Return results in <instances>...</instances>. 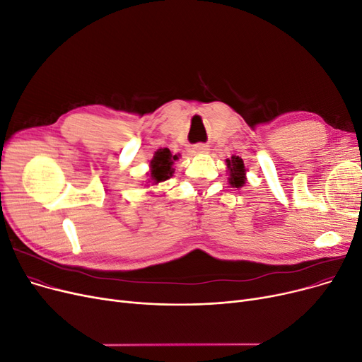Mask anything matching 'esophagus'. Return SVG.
Wrapping results in <instances>:
<instances>
[{"label": "esophagus", "instance_id": "esophagus-1", "mask_svg": "<svg viewBox=\"0 0 362 362\" xmlns=\"http://www.w3.org/2000/svg\"><path fill=\"white\" fill-rule=\"evenodd\" d=\"M209 150V146L208 144H203V143H199L196 146H193V153L196 154H202V153H208Z\"/></svg>", "mask_w": 362, "mask_h": 362}]
</instances>
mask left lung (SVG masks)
I'll return each mask as SVG.
<instances>
[{"label": "left lung", "mask_w": 362, "mask_h": 362, "mask_svg": "<svg viewBox=\"0 0 362 362\" xmlns=\"http://www.w3.org/2000/svg\"><path fill=\"white\" fill-rule=\"evenodd\" d=\"M227 165L230 168V175H231L230 182H231V185L242 187L245 184V181H246V178H245V172L246 170H245L243 160L240 159L238 156H233L231 160L230 159L227 160Z\"/></svg>", "instance_id": "left-lung-1"}]
</instances>
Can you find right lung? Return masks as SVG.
<instances>
[{"mask_svg": "<svg viewBox=\"0 0 362 362\" xmlns=\"http://www.w3.org/2000/svg\"><path fill=\"white\" fill-rule=\"evenodd\" d=\"M178 158L174 156L168 148H160L154 153V158L150 162L151 170H150V178L154 182H162L168 180L172 175V163Z\"/></svg>", "mask_w": 362, "mask_h": 362, "instance_id": "1", "label": "right lung"}]
</instances>
